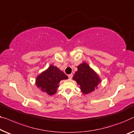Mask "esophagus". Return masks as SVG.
<instances>
[{"label": "esophagus", "instance_id": "obj_1", "mask_svg": "<svg viewBox=\"0 0 134 134\" xmlns=\"http://www.w3.org/2000/svg\"><path fill=\"white\" fill-rule=\"evenodd\" d=\"M68 77H69V79H72V77H73V74H70V75H68Z\"/></svg>", "mask_w": 134, "mask_h": 134}]
</instances>
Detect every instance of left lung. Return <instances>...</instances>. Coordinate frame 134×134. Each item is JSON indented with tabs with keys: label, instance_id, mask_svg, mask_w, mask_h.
<instances>
[{
	"label": "left lung",
	"instance_id": "8db88e82",
	"mask_svg": "<svg viewBox=\"0 0 134 134\" xmlns=\"http://www.w3.org/2000/svg\"><path fill=\"white\" fill-rule=\"evenodd\" d=\"M73 79L80 85L82 93L85 94L93 91L100 82V79L97 74L85 63L77 66V70Z\"/></svg>",
	"mask_w": 134,
	"mask_h": 134
}]
</instances>
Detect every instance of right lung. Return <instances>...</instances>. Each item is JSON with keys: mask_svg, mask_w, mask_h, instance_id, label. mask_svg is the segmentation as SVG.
<instances>
[{"mask_svg": "<svg viewBox=\"0 0 134 134\" xmlns=\"http://www.w3.org/2000/svg\"><path fill=\"white\" fill-rule=\"evenodd\" d=\"M67 79V76L63 71L56 66L51 65L46 70L38 76L35 83L42 91L51 96L57 92L61 80Z\"/></svg>", "mask_w": 134, "mask_h": 134, "instance_id": "1", "label": "right lung"}]
</instances>
